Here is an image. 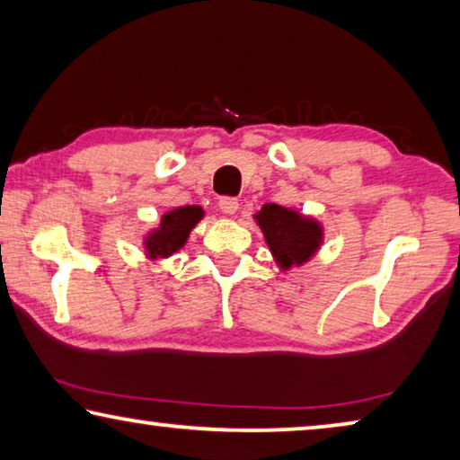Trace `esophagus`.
I'll list each match as a JSON object with an SVG mask.
<instances>
[{
  "label": "esophagus",
  "mask_w": 460,
  "mask_h": 460,
  "mask_svg": "<svg viewBox=\"0 0 460 460\" xmlns=\"http://www.w3.org/2000/svg\"><path fill=\"white\" fill-rule=\"evenodd\" d=\"M219 208L225 215H235L237 208H239V200L233 199V197H223L219 200Z\"/></svg>",
  "instance_id": "34e87169"
}]
</instances>
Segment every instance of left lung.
Masks as SVG:
<instances>
[{
    "label": "left lung",
    "instance_id": "1",
    "mask_svg": "<svg viewBox=\"0 0 460 460\" xmlns=\"http://www.w3.org/2000/svg\"><path fill=\"white\" fill-rule=\"evenodd\" d=\"M268 245L282 268L306 261L321 245L323 231L314 221L279 205H266L255 215Z\"/></svg>",
    "mask_w": 460,
    "mask_h": 460
}]
</instances>
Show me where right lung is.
<instances>
[{
  "instance_id": "1",
  "label": "right lung",
  "mask_w": 460,
  "mask_h": 460,
  "mask_svg": "<svg viewBox=\"0 0 460 460\" xmlns=\"http://www.w3.org/2000/svg\"><path fill=\"white\" fill-rule=\"evenodd\" d=\"M202 219L200 207H181L162 217L160 227L146 241L150 258H168L178 252L189 237L190 229Z\"/></svg>"
}]
</instances>
